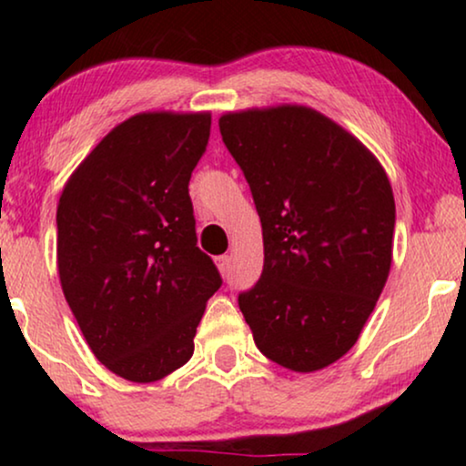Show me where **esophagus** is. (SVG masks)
I'll return each mask as SVG.
<instances>
[{
	"label": "esophagus",
	"instance_id": "1",
	"mask_svg": "<svg viewBox=\"0 0 466 466\" xmlns=\"http://www.w3.org/2000/svg\"><path fill=\"white\" fill-rule=\"evenodd\" d=\"M214 263H216V267H218V271L222 273V276H227L228 267H231V258H228L225 254V257H216Z\"/></svg>",
	"mask_w": 466,
	"mask_h": 466
}]
</instances>
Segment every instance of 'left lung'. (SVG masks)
Listing matches in <instances>:
<instances>
[{
  "instance_id": "obj_1",
  "label": "left lung",
  "mask_w": 466,
  "mask_h": 466,
  "mask_svg": "<svg viewBox=\"0 0 466 466\" xmlns=\"http://www.w3.org/2000/svg\"><path fill=\"white\" fill-rule=\"evenodd\" d=\"M263 227L258 282L239 309L267 359L309 373L359 339L392 263L394 197L378 158L305 106L222 114Z\"/></svg>"
}]
</instances>
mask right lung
<instances>
[{
	"label": "right lung",
	"mask_w": 466,
	"mask_h": 466,
	"mask_svg": "<svg viewBox=\"0 0 466 466\" xmlns=\"http://www.w3.org/2000/svg\"><path fill=\"white\" fill-rule=\"evenodd\" d=\"M209 127V112L127 118L69 176L56 208L69 309L101 365L137 384L188 362L222 284L197 246L188 195Z\"/></svg>",
	"instance_id": "obj_1"
}]
</instances>
